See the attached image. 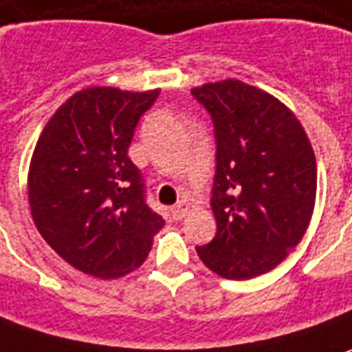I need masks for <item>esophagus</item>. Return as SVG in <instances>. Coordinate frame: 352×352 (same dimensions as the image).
<instances>
[{"label":"esophagus","mask_w":352,"mask_h":352,"mask_svg":"<svg viewBox=\"0 0 352 352\" xmlns=\"http://www.w3.org/2000/svg\"><path fill=\"white\" fill-rule=\"evenodd\" d=\"M188 210H190V204L186 200H181V201H177V206H173L171 208V215H173V219H183L186 213H188Z\"/></svg>","instance_id":"obj_1"}]
</instances>
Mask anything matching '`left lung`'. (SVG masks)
I'll return each instance as SVG.
<instances>
[{"label": "left lung", "mask_w": 352, "mask_h": 352, "mask_svg": "<svg viewBox=\"0 0 352 352\" xmlns=\"http://www.w3.org/2000/svg\"><path fill=\"white\" fill-rule=\"evenodd\" d=\"M192 95L213 118L217 139V234L196 252L223 278H255L278 267L309 228L316 201L313 144L282 100L250 83H201Z\"/></svg>", "instance_id": "1"}]
</instances>
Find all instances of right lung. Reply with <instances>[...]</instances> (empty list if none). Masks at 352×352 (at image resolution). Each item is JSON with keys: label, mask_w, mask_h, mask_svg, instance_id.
I'll list each match as a JSON object with an SVG mask.
<instances>
[{"label": "right lung", "mask_w": 352, "mask_h": 352, "mask_svg": "<svg viewBox=\"0 0 352 352\" xmlns=\"http://www.w3.org/2000/svg\"><path fill=\"white\" fill-rule=\"evenodd\" d=\"M158 93L78 91L49 118L32 154L34 225L66 263L95 278L139 269L166 225L144 204L141 171L127 156L139 118Z\"/></svg>", "instance_id": "add662e5"}]
</instances>
